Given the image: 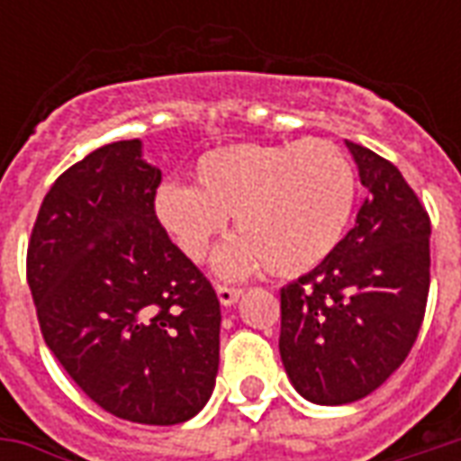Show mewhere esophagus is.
I'll return each mask as SVG.
<instances>
[{"label":"esophagus","mask_w":461,"mask_h":461,"mask_svg":"<svg viewBox=\"0 0 461 461\" xmlns=\"http://www.w3.org/2000/svg\"><path fill=\"white\" fill-rule=\"evenodd\" d=\"M217 296H220L221 306H234L237 299L241 296V289H234V286H217Z\"/></svg>","instance_id":"1"}]
</instances>
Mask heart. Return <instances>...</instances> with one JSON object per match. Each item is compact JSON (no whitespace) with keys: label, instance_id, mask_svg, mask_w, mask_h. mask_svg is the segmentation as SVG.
<instances>
[{"label":"heart","instance_id":"heart-1","mask_svg":"<svg viewBox=\"0 0 461 461\" xmlns=\"http://www.w3.org/2000/svg\"><path fill=\"white\" fill-rule=\"evenodd\" d=\"M197 187L165 182L155 217L185 257L202 261L234 217L241 237L217 257L221 276L267 269L301 276L339 247L356 207V170L323 138L257 145L241 142L202 155Z\"/></svg>","mask_w":461,"mask_h":461}]
</instances>
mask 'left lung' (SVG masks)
Masks as SVG:
<instances>
[{
    "label": "left lung",
    "instance_id": "1",
    "mask_svg": "<svg viewBox=\"0 0 461 461\" xmlns=\"http://www.w3.org/2000/svg\"><path fill=\"white\" fill-rule=\"evenodd\" d=\"M367 190L329 259L281 289L279 353L316 405H348L402 366L425 319L429 217L393 162L348 142Z\"/></svg>",
    "mask_w": 461,
    "mask_h": 461
}]
</instances>
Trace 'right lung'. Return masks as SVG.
I'll return each instance as SVG.
<instances>
[{
  "label": "right lung",
  "instance_id": "right-lung-1",
  "mask_svg": "<svg viewBox=\"0 0 461 461\" xmlns=\"http://www.w3.org/2000/svg\"><path fill=\"white\" fill-rule=\"evenodd\" d=\"M140 140L98 148L46 192L26 279L46 346L105 412L180 425L220 367V301L155 217Z\"/></svg>",
  "mask_w": 461,
  "mask_h": 461
}]
</instances>
